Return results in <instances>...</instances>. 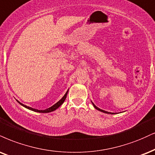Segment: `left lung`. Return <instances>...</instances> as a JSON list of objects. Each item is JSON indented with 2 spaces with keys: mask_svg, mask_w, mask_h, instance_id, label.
Masks as SVG:
<instances>
[{
  "mask_svg": "<svg viewBox=\"0 0 155 155\" xmlns=\"http://www.w3.org/2000/svg\"><path fill=\"white\" fill-rule=\"evenodd\" d=\"M93 104V103H92ZM93 105H94V107L96 108L97 110H100V111H101V112H103V113H110V114H115V113H109V112H107V111H105V110H101V109H100V108H98L97 107V106H95L94 105V104H93Z\"/></svg>",
  "mask_w": 155,
  "mask_h": 155,
  "instance_id": "1",
  "label": "left lung"
}]
</instances>
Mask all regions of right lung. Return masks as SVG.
I'll use <instances>...</instances> for the list:
<instances>
[{
    "mask_svg": "<svg viewBox=\"0 0 155 155\" xmlns=\"http://www.w3.org/2000/svg\"><path fill=\"white\" fill-rule=\"evenodd\" d=\"M68 90L67 91L66 94H65V95L63 97V98L61 99V100H59V101L57 103H55V105L52 106V107H49V108H48V109L44 110H37V109H34V108H32V107H28V106H27V105H23V104L21 103V102H18V100H17V102H18V103L20 104V105H21L22 106H24V107H25L26 108H27V109L31 110H32V111L38 112V113H50V112H52V111H53V110H56L57 108H58V107H60V106H61V105H62V104L63 103V102H64L65 100H66V97H67V94H68Z\"/></svg>",
    "mask_w": 155,
    "mask_h": 155,
    "instance_id": "right-lung-1",
    "label": "right lung"
}]
</instances>
